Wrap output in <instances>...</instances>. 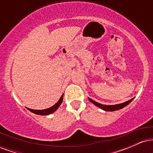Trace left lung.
I'll use <instances>...</instances> for the list:
<instances>
[{
    "mask_svg": "<svg viewBox=\"0 0 153 153\" xmlns=\"http://www.w3.org/2000/svg\"><path fill=\"white\" fill-rule=\"evenodd\" d=\"M133 99H131L130 100H129V101H126V102L122 103H119V104L108 105V106H107V105L101 104V103H97V102H96V101H94V100H93V99H89V100H90L91 102H92L94 105H96V106L99 107V108H101V109H103V110H104V111H117V110H119V109H121V108H124V107H125L126 106H127V105L129 104V103H130Z\"/></svg>",
    "mask_w": 153,
    "mask_h": 153,
    "instance_id": "8db88e82",
    "label": "left lung"
}]
</instances>
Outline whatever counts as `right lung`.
Returning <instances> with one entry per match:
<instances>
[{"label": "right lung", "mask_w": 153, "mask_h": 153, "mask_svg": "<svg viewBox=\"0 0 153 153\" xmlns=\"http://www.w3.org/2000/svg\"><path fill=\"white\" fill-rule=\"evenodd\" d=\"M62 100H63V94L60 97V99H59V101H57L54 106L50 107V108H47V109H44V110H34V109H31V108H28V109L30 111L33 112L34 114H38V115H42V116L49 115V114H51L52 113H53L54 111H55L59 108V106H60L61 103L62 102Z\"/></svg>", "instance_id": "add662e5"}]
</instances>
